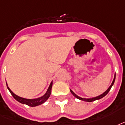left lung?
Here are the masks:
<instances>
[{
  "label": "left lung",
  "mask_w": 125,
  "mask_h": 125,
  "mask_svg": "<svg viewBox=\"0 0 125 125\" xmlns=\"http://www.w3.org/2000/svg\"><path fill=\"white\" fill-rule=\"evenodd\" d=\"M115 74L114 79V80H113V82H112V83L111 84V85L110 86V87L108 88V89L106 90V91L104 92V93H102V94H100V95L98 96H96V97L91 98H83L80 97V96H78V95H76V94L74 93H73V92L72 91L71 89H70V92H71V93L72 94H73V95L76 98H78V99L82 100H83V101H87V102H93V101H94V100H99V99H100V98H102L104 97V96H106V94L108 93V92L110 91V90L111 89V88H112V87L113 86V85H114V82H115Z\"/></svg>",
  "instance_id": "8db88e82"
}]
</instances>
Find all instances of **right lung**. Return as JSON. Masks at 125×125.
I'll use <instances>...</instances> for the list:
<instances>
[{
  "label": "right lung",
  "mask_w": 125,
  "mask_h": 125,
  "mask_svg": "<svg viewBox=\"0 0 125 125\" xmlns=\"http://www.w3.org/2000/svg\"><path fill=\"white\" fill-rule=\"evenodd\" d=\"M52 85H53V83H51L50 85H49L48 89H47L46 93L42 97H40L38 98H36V99H27V98H21L20 96H18L17 95L13 93V92L11 91V90L10 89V88L8 87V85L6 83V85H7V87L9 90V91L10 92V93L11 94V95L13 96V97L15 98L17 101H18L20 103H22V104H26V105H28L29 106H31V107H34V106H39L40 104H43L44 102L47 100L48 98H49V96L51 94V93H52Z\"/></svg>",
  "instance_id": "1"
}]
</instances>
